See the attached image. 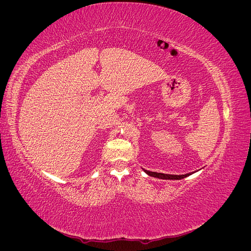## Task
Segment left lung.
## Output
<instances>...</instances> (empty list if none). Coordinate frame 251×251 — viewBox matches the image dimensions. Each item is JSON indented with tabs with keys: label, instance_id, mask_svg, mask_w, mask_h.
<instances>
[{
	"label": "left lung",
	"instance_id": "1",
	"mask_svg": "<svg viewBox=\"0 0 251 251\" xmlns=\"http://www.w3.org/2000/svg\"><path fill=\"white\" fill-rule=\"evenodd\" d=\"M143 171L146 172L151 177H155V178H159V179H165V180H180V179H183V178L189 176V175H192V173L185 174V175H169V174L150 172V171H147V170H143Z\"/></svg>",
	"mask_w": 251,
	"mask_h": 251
}]
</instances>
